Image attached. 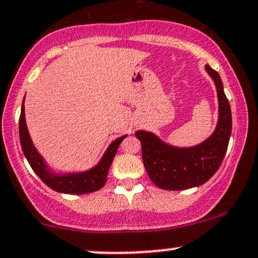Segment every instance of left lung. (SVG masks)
<instances>
[{
    "label": "left lung",
    "mask_w": 258,
    "mask_h": 258,
    "mask_svg": "<svg viewBox=\"0 0 258 258\" xmlns=\"http://www.w3.org/2000/svg\"><path fill=\"white\" fill-rule=\"evenodd\" d=\"M215 84L219 102V117L215 130L207 140L191 147H175L150 131H137L142 146V159L148 177L158 188L184 190L208 181L220 167L231 136V108L224 93L218 72L205 65Z\"/></svg>",
    "instance_id": "8db88e82"
}]
</instances>
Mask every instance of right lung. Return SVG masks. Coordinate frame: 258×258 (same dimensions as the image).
<instances>
[{"mask_svg":"<svg viewBox=\"0 0 258 258\" xmlns=\"http://www.w3.org/2000/svg\"><path fill=\"white\" fill-rule=\"evenodd\" d=\"M127 135L121 136L105 151L104 156L99 161V163L93 168L84 172H70V173H56L48 165L42 154L34 147L32 138L29 136L28 128L26 123V113H24V100L22 102L21 116H20V141L24 157L28 161L29 165L34 173L49 186L53 190L64 194H89L99 190L105 185L107 179V173L110 165L115 158L118 146Z\"/></svg>","mask_w":258,"mask_h":258,"instance_id":"obj_1","label":"right lung"}]
</instances>
